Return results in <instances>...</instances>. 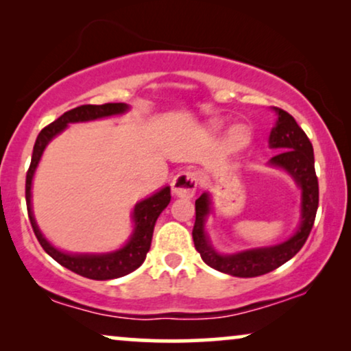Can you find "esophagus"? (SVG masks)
Instances as JSON below:
<instances>
[{
	"label": "esophagus",
	"mask_w": 351,
	"mask_h": 351,
	"mask_svg": "<svg viewBox=\"0 0 351 351\" xmlns=\"http://www.w3.org/2000/svg\"><path fill=\"white\" fill-rule=\"evenodd\" d=\"M198 189V174L193 171H182L172 180V191L182 198H191Z\"/></svg>",
	"instance_id": "obj_1"
}]
</instances>
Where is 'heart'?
I'll use <instances>...</instances> for the list:
<instances>
[{
  "instance_id": "b5f03b06",
  "label": "heart",
  "mask_w": 351,
  "mask_h": 351,
  "mask_svg": "<svg viewBox=\"0 0 351 351\" xmlns=\"http://www.w3.org/2000/svg\"><path fill=\"white\" fill-rule=\"evenodd\" d=\"M232 141H233V143H237V145H244V143L249 141L247 129L243 126L234 128L232 131Z\"/></svg>"
}]
</instances>
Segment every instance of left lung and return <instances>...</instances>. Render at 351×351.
I'll return each instance as SVG.
<instances>
[{
    "label": "left lung",
    "mask_w": 351,
    "mask_h": 351,
    "mask_svg": "<svg viewBox=\"0 0 351 351\" xmlns=\"http://www.w3.org/2000/svg\"><path fill=\"white\" fill-rule=\"evenodd\" d=\"M275 110L278 121L270 134V147L281 148V152L271 158L270 165L285 167L302 189V222L294 237L273 247L252 249L234 256H220L210 247L204 234V217L209 214V196L203 193L195 201L196 219L191 234L196 251L209 267L232 276L254 278L265 275L294 257L308 238L318 210L319 189L315 172L313 145L289 113L281 108Z\"/></svg>",
    "instance_id": "left-lung-1"
}]
</instances>
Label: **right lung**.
Returning a JSON list of instances; mask_svg holds the SVG:
<instances>
[{
	"instance_id": "obj_1",
	"label": "right lung",
	"mask_w": 351,
	"mask_h": 351,
	"mask_svg": "<svg viewBox=\"0 0 351 351\" xmlns=\"http://www.w3.org/2000/svg\"><path fill=\"white\" fill-rule=\"evenodd\" d=\"M128 110L126 104H104V105H81L73 110H69L62 117L56 119L54 123L47 124L46 128L41 129L38 134L35 147H33V155L30 167L27 171L25 179V199H27V210L28 219H30L32 228L35 232V237L40 241L41 247L59 262L62 267L69 268L76 275H81L89 280H113V278H119L128 275L138 268L145 261L148 249L152 244L153 228H155L158 215L162 213V209L169 204L171 201V189L165 186L156 195L150 196V198L141 201L134 209V222H136V228H134L132 238L123 249L112 254H102V256H71V254H64L57 251L54 246L43 238V234L36 227L35 219H33L32 213V203H30V189H32V179L35 174V169L38 166V161L43 155L47 143L57 134L64 131L69 123L76 121H89V119H97L104 117H110V114H118Z\"/></svg>"
}]
</instances>
